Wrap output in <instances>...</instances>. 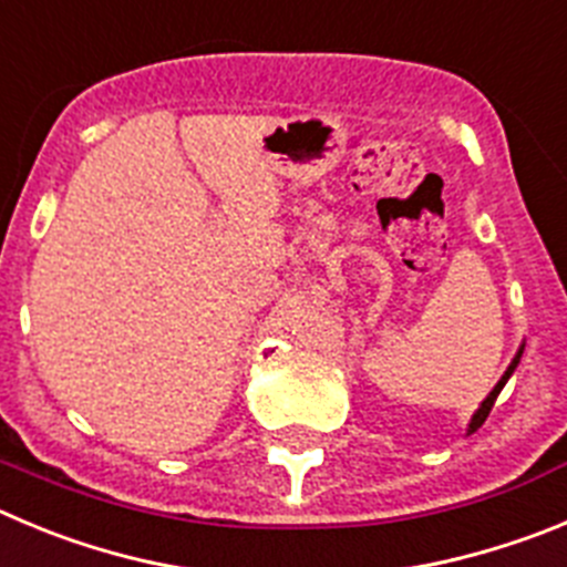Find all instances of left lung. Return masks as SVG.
Instances as JSON below:
<instances>
[{
    "label": "left lung",
    "instance_id": "obj_1",
    "mask_svg": "<svg viewBox=\"0 0 567 567\" xmlns=\"http://www.w3.org/2000/svg\"><path fill=\"white\" fill-rule=\"evenodd\" d=\"M520 354H523V348H520V351H517V357H514V360H512V365H508V371L503 373V377H501V382H497V385H495V391H492L489 396L484 399V404H481V408H477V413L472 415V422H470V430H466V435H472V433H475L477 427H481V424L486 422V415H489V410H492V404H495L497 393L503 391V385H506V382H508V377H512V373H514V368H517V362H520Z\"/></svg>",
    "mask_w": 567,
    "mask_h": 567
}]
</instances>
